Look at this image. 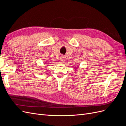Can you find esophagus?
<instances>
[{
	"mask_svg": "<svg viewBox=\"0 0 126 126\" xmlns=\"http://www.w3.org/2000/svg\"><path fill=\"white\" fill-rule=\"evenodd\" d=\"M64 58L63 56H62L60 57V62L61 63H63L64 62Z\"/></svg>",
	"mask_w": 126,
	"mask_h": 126,
	"instance_id": "obj_1",
	"label": "esophagus"
}]
</instances>
